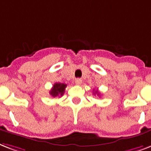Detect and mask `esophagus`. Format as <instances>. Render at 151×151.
I'll use <instances>...</instances> for the list:
<instances>
[{
	"label": "esophagus",
	"mask_w": 151,
	"mask_h": 151,
	"mask_svg": "<svg viewBox=\"0 0 151 151\" xmlns=\"http://www.w3.org/2000/svg\"><path fill=\"white\" fill-rule=\"evenodd\" d=\"M81 82H82V80L81 79H80V78H77V79H75V83L76 85H81Z\"/></svg>",
	"instance_id": "1"
}]
</instances>
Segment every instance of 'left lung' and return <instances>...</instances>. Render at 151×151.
<instances>
[{"mask_svg": "<svg viewBox=\"0 0 151 151\" xmlns=\"http://www.w3.org/2000/svg\"><path fill=\"white\" fill-rule=\"evenodd\" d=\"M94 93H95V94L96 93V94H97V95H98V96H99V95H100V93H99V92L97 90L94 91Z\"/></svg>", "mask_w": 151, "mask_h": 151, "instance_id": "8db88e82", "label": "left lung"}]
</instances>
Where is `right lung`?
Returning a JSON list of instances; mask_svg holds the SVG:
<instances>
[{
	"instance_id": "obj_1",
	"label": "right lung",
	"mask_w": 151,
	"mask_h": 151,
	"mask_svg": "<svg viewBox=\"0 0 151 151\" xmlns=\"http://www.w3.org/2000/svg\"><path fill=\"white\" fill-rule=\"evenodd\" d=\"M66 87V85L64 83H55L53 86L52 88L50 89L49 93L53 96H62L65 93V88Z\"/></svg>"
}]
</instances>
